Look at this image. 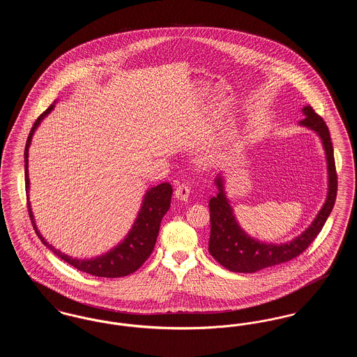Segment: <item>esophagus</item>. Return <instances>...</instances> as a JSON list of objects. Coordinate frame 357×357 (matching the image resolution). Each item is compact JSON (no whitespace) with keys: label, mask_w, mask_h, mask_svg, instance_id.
<instances>
[{"label":"esophagus","mask_w":357,"mask_h":357,"mask_svg":"<svg viewBox=\"0 0 357 357\" xmlns=\"http://www.w3.org/2000/svg\"><path fill=\"white\" fill-rule=\"evenodd\" d=\"M190 191H191V187L188 186L187 183H181L175 190V197L181 201H187Z\"/></svg>","instance_id":"1"}]
</instances>
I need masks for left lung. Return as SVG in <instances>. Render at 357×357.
I'll use <instances>...</instances> for the list:
<instances>
[{
	"instance_id": "left-lung-1",
	"label": "left lung",
	"mask_w": 357,
	"mask_h": 357,
	"mask_svg": "<svg viewBox=\"0 0 357 357\" xmlns=\"http://www.w3.org/2000/svg\"><path fill=\"white\" fill-rule=\"evenodd\" d=\"M305 119L300 124L313 130L323 140L324 150L328 165V195L321 210L312 225L303 234L289 241L287 243H264L255 238L249 237L238 225L233 214V208L223 191V181L221 175L215 178L218 187L217 194L210 199V239L208 252L223 268L237 273H255L285 264L290 259L304 253L313 239L319 236L324 223L328 220L337 195V172L333 156V146L329 135L328 126L323 118L314 112L310 105L303 108Z\"/></svg>"
}]
</instances>
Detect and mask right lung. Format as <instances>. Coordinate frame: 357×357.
I'll return each instance as SVG.
<instances>
[{
	"mask_svg": "<svg viewBox=\"0 0 357 357\" xmlns=\"http://www.w3.org/2000/svg\"><path fill=\"white\" fill-rule=\"evenodd\" d=\"M53 107H54V102L51 104L34 121L33 127L29 132L26 144H25V151H24L26 201H28V211H29L31 221L33 223L34 231L50 250L80 272L88 273V274L96 275V277H105V278H118V277L128 275V274L137 271L153 253V246H155L158 233H159V227H160V222H162L163 215L170 208L172 187L170 183H160L158 186L150 188L146 192L140 211L137 214V218H136L132 229L130 230L127 237L124 238V241L115 249H112L111 252L100 255V257L92 258V259H77V258H72L69 255L61 253L60 250L54 249L37 230L31 204H29V197H28V190H29V176H28V155L29 153H28V150H29L36 128L38 127L41 120L51 112Z\"/></svg>",
	"mask_w": 357,
	"mask_h": 357,
	"instance_id": "1",
	"label": "right lung"
}]
</instances>
